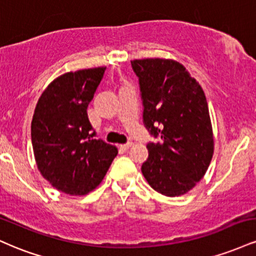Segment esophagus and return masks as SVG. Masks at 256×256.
Listing matches in <instances>:
<instances>
[{
	"mask_svg": "<svg viewBox=\"0 0 256 256\" xmlns=\"http://www.w3.org/2000/svg\"><path fill=\"white\" fill-rule=\"evenodd\" d=\"M119 146L122 149H124V150H128V149L130 148V146H132V143L131 142H128V143H125V144H120Z\"/></svg>",
	"mask_w": 256,
	"mask_h": 256,
	"instance_id": "1",
	"label": "esophagus"
}]
</instances>
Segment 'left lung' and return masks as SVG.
<instances>
[{"mask_svg": "<svg viewBox=\"0 0 256 256\" xmlns=\"http://www.w3.org/2000/svg\"><path fill=\"white\" fill-rule=\"evenodd\" d=\"M140 82L143 122L161 142L146 144L142 173L155 192L180 196L201 180L214 140L204 92L182 64L166 58L131 61Z\"/></svg>", "mask_w": 256, "mask_h": 256, "instance_id": "left-lung-1", "label": "left lung"}]
</instances>
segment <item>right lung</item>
Listing matches in <instances>:
<instances>
[{
	"instance_id": "obj_1",
	"label": "right lung",
	"mask_w": 256,
	"mask_h": 256,
	"mask_svg": "<svg viewBox=\"0 0 256 256\" xmlns=\"http://www.w3.org/2000/svg\"><path fill=\"white\" fill-rule=\"evenodd\" d=\"M106 67L68 72L48 85L38 100L31 140L40 174L58 192L85 195L104 178L118 154L114 146L96 138L88 106Z\"/></svg>"
}]
</instances>
